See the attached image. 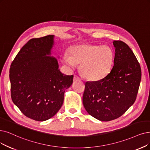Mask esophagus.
<instances>
[{
	"label": "esophagus",
	"instance_id": "1",
	"mask_svg": "<svg viewBox=\"0 0 150 150\" xmlns=\"http://www.w3.org/2000/svg\"><path fill=\"white\" fill-rule=\"evenodd\" d=\"M80 79H80V77H79V76H77V75L74 74V79H73L74 81H78V80H80Z\"/></svg>",
	"mask_w": 150,
	"mask_h": 150
}]
</instances>
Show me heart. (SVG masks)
<instances>
[{
  "label": "heart",
  "mask_w": 150,
  "mask_h": 150,
  "mask_svg": "<svg viewBox=\"0 0 150 150\" xmlns=\"http://www.w3.org/2000/svg\"><path fill=\"white\" fill-rule=\"evenodd\" d=\"M69 54L63 55V62L72 68L81 63L82 73L88 79L100 80L111 69L114 53L109 46L79 44L72 47Z\"/></svg>",
  "instance_id": "obj_1"
}]
</instances>
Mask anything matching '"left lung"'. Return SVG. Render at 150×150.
I'll list each match as a JSON object with an SVG mask.
<instances>
[{
  "label": "left lung",
  "instance_id": "8db88e82",
  "mask_svg": "<svg viewBox=\"0 0 150 150\" xmlns=\"http://www.w3.org/2000/svg\"><path fill=\"white\" fill-rule=\"evenodd\" d=\"M114 66L104 78L86 82L82 102L86 110L101 121L121 116L137 98L141 81L140 64L130 47L121 40H114Z\"/></svg>",
  "mask_w": 150,
  "mask_h": 150
}]
</instances>
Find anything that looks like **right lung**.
<instances>
[{
  "mask_svg": "<svg viewBox=\"0 0 150 150\" xmlns=\"http://www.w3.org/2000/svg\"><path fill=\"white\" fill-rule=\"evenodd\" d=\"M54 35L29 40L10 68L11 97L24 115L37 121L48 120L63 103L65 90L73 75L62 74L51 54Z\"/></svg>",
  "mask_w": 150,
  "mask_h": 150,
  "instance_id": "add662e5",
  "label": "right lung"
}]
</instances>
